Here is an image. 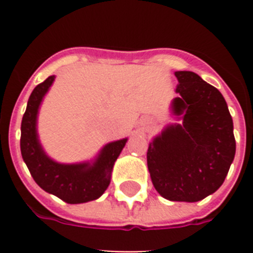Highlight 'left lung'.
Wrapping results in <instances>:
<instances>
[{
    "label": "left lung",
    "mask_w": 253,
    "mask_h": 253,
    "mask_svg": "<svg viewBox=\"0 0 253 253\" xmlns=\"http://www.w3.org/2000/svg\"><path fill=\"white\" fill-rule=\"evenodd\" d=\"M178 80L172 111L182 124L149 143L147 165L154 189L171 202L194 203L215 193L236 154L233 120L219 90L190 71Z\"/></svg>",
    "instance_id": "obj_1"
}]
</instances>
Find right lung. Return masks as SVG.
Masks as SVG:
<instances>
[{
	"instance_id": "right-lung-1",
	"label": "right lung",
	"mask_w": 253,
	"mask_h": 253,
	"mask_svg": "<svg viewBox=\"0 0 253 253\" xmlns=\"http://www.w3.org/2000/svg\"><path fill=\"white\" fill-rule=\"evenodd\" d=\"M54 81V76L38 84L29 97L22 116L20 148L22 158L38 185L68 204H81L100 198L110 184L114 162L119 157L126 139L109 143L92 165H62L44 153L37 134V116L44 95Z\"/></svg>"
}]
</instances>
